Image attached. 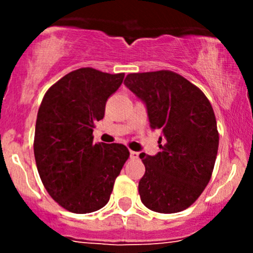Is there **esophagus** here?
I'll return each instance as SVG.
<instances>
[{
  "label": "esophagus",
  "instance_id": "34e87169",
  "mask_svg": "<svg viewBox=\"0 0 253 253\" xmlns=\"http://www.w3.org/2000/svg\"><path fill=\"white\" fill-rule=\"evenodd\" d=\"M138 157H139L138 152H133V150L129 152V158H131V159H138Z\"/></svg>",
  "mask_w": 253,
  "mask_h": 253
}]
</instances>
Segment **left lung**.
Wrapping results in <instances>:
<instances>
[{"label":"left lung","mask_w":253,"mask_h":253,"mask_svg":"<svg viewBox=\"0 0 253 253\" xmlns=\"http://www.w3.org/2000/svg\"><path fill=\"white\" fill-rule=\"evenodd\" d=\"M147 105L150 128L162 129V152L139 154L145 172L139 180L142 203L157 213H177L197 201L211 177L219 132L208 98L172 71L129 73L125 79Z\"/></svg>","instance_id":"obj_1"}]
</instances>
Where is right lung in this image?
I'll list each match as a JSON object with an SVG mask.
<instances>
[{
	"mask_svg": "<svg viewBox=\"0 0 253 253\" xmlns=\"http://www.w3.org/2000/svg\"><path fill=\"white\" fill-rule=\"evenodd\" d=\"M125 73L91 67L72 71L47 89L38 111L34 155L38 172L55 202L85 214L110 200L115 180L128 159L126 145L93 143L95 122Z\"/></svg>",
	"mask_w": 253,
	"mask_h": 253,
	"instance_id": "right-lung-1",
	"label": "right lung"
}]
</instances>
